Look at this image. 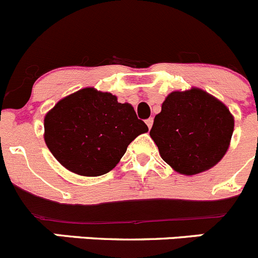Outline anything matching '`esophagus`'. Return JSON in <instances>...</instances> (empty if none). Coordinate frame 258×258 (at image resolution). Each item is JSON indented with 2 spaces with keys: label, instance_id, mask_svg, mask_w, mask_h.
I'll return each instance as SVG.
<instances>
[{
  "label": "esophagus",
  "instance_id": "34e87169",
  "mask_svg": "<svg viewBox=\"0 0 258 258\" xmlns=\"http://www.w3.org/2000/svg\"><path fill=\"white\" fill-rule=\"evenodd\" d=\"M153 123H154L153 118H149V119H146V124H148L149 128H151V127H153Z\"/></svg>",
  "mask_w": 258,
  "mask_h": 258
}]
</instances>
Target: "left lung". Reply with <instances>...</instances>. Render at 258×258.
Returning <instances> with one entry per match:
<instances>
[{
	"instance_id": "8db88e82",
	"label": "left lung",
	"mask_w": 258,
	"mask_h": 258,
	"mask_svg": "<svg viewBox=\"0 0 258 258\" xmlns=\"http://www.w3.org/2000/svg\"><path fill=\"white\" fill-rule=\"evenodd\" d=\"M234 131V117L223 102L199 88L172 91L154 118L150 136L175 172L199 174L220 162Z\"/></svg>"
}]
</instances>
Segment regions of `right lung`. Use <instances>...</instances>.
<instances>
[{
	"instance_id": "right-lung-1",
	"label": "right lung",
	"mask_w": 258,
	"mask_h": 258,
	"mask_svg": "<svg viewBox=\"0 0 258 258\" xmlns=\"http://www.w3.org/2000/svg\"><path fill=\"white\" fill-rule=\"evenodd\" d=\"M149 128L117 96L84 88L59 100L44 117V141L70 172L98 177L119 163L127 146Z\"/></svg>"
}]
</instances>
